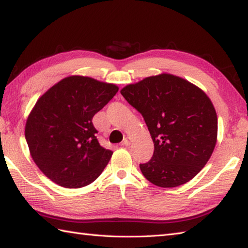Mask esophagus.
<instances>
[{
  "label": "esophagus",
  "instance_id": "esophagus-1",
  "mask_svg": "<svg viewBox=\"0 0 248 248\" xmlns=\"http://www.w3.org/2000/svg\"><path fill=\"white\" fill-rule=\"evenodd\" d=\"M131 143H132V140H131V138H124L123 140L124 146H130Z\"/></svg>",
  "mask_w": 248,
  "mask_h": 248
}]
</instances>
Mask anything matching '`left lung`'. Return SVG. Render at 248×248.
<instances>
[{
  "label": "left lung",
  "instance_id": "1",
  "mask_svg": "<svg viewBox=\"0 0 248 248\" xmlns=\"http://www.w3.org/2000/svg\"><path fill=\"white\" fill-rule=\"evenodd\" d=\"M143 115L155 144L149 162L140 164L147 180L160 187L188 182L207 164L217 139L211 100L184 78L162 73L120 91Z\"/></svg>",
  "mask_w": 248,
  "mask_h": 248
}]
</instances>
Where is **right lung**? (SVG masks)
<instances>
[{
    "mask_svg": "<svg viewBox=\"0 0 248 248\" xmlns=\"http://www.w3.org/2000/svg\"><path fill=\"white\" fill-rule=\"evenodd\" d=\"M117 92L115 84L71 76L37 100L26 120L25 139L35 164L50 180L78 188L101 175L113 151L99 144L93 117Z\"/></svg>",
    "mask_w": 248,
    "mask_h": 248,
    "instance_id": "1",
    "label": "right lung"
}]
</instances>
